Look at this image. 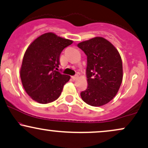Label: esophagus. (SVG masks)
I'll return each instance as SVG.
<instances>
[{
    "mask_svg": "<svg viewBox=\"0 0 148 148\" xmlns=\"http://www.w3.org/2000/svg\"><path fill=\"white\" fill-rule=\"evenodd\" d=\"M78 78H79V76H78V75H75V76H72V79L73 80L77 79Z\"/></svg>",
    "mask_w": 148,
    "mask_h": 148,
    "instance_id": "34e87169",
    "label": "esophagus"
}]
</instances>
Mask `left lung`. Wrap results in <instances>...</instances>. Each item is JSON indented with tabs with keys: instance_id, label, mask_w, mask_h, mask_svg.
<instances>
[{
	"instance_id": "1",
	"label": "left lung",
	"mask_w": 148,
	"mask_h": 148,
	"mask_svg": "<svg viewBox=\"0 0 148 148\" xmlns=\"http://www.w3.org/2000/svg\"><path fill=\"white\" fill-rule=\"evenodd\" d=\"M77 46L87 56L88 85L81 92L82 99L90 106H104L112 100L121 85V57L116 48L103 37H94Z\"/></svg>"
}]
</instances>
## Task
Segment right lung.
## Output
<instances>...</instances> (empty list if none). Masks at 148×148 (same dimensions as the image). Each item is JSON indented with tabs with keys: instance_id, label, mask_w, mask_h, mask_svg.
Here are the masks:
<instances>
[{
	"instance_id": "1",
	"label": "right lung",
	"mask_w": 148,
	"mask_h": 148,
	"mask_svg": "<svg viewBox=\"0 0 148 148\" xmlns=\"http://www.w3.org/2000/svg\"><path fill=\"white\" fill-rule=\"evenodd\" d=\"M72 40L52 32L40 35L27 47L23 56L20 75L23 88L34 101L47 104L60 97L70 76L57 72L64 48Z\"/></svg>"
}]
</instances>
